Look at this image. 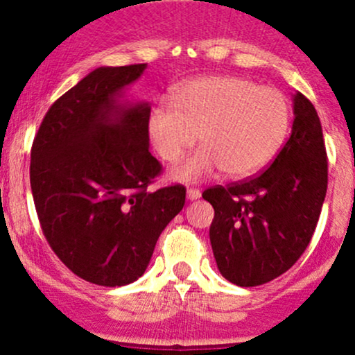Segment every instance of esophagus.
Listing matches in <instances>:
<instances>
[{
	"label": "esophagus",
	"instance_id": "esophagus-1",
	"mask_svg": "<svg viewBox=\"0 0 355 355\" xmlns=\"http://www.w3.org/2000/svg\"><path fill=\"white\" fill-rule=\"evenodd\" d=\"M202 197V191L198 190V189H189L187 190V198H189V200H197V198H200Z\"/></svg>",
	"mask_w": 355,
	"mask_h": 355
}]
</instances>
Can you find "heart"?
<instances>
[{"label": "heart", "mask_w": 355, "mask_h": 355, "mask_svg": "<svg viewBox=\"0 0 355 355\" xmlns=\"http://www.w3.org/2000/svg\"><path fill=\"white\" fill-rule=\"evenodd\" d=\"M291 123L288 101L279 89L242 76H198L158 100L148 133L162 160L175 164L197 144L203 148L170 170L178 182H198L220 170L247 178L274 160Z\"/></svg>", "instance_id": "b5f03b06"}]
</instances>
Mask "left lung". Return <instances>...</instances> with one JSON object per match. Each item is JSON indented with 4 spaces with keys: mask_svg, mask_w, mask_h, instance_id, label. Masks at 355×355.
I'll return each instance as SVG.
<instances>
[{
    "mask_svg": "<svg viewBox=\"0 0 355 355\" xmlns=\"http://www.w3.org/2000/svg\"><path fill=\"white\" fill-rule=\"evenodd\" d=\"M327 191L319 115L294 95L292 133L266 172L202 193L215 210L210 243L220 274L240 287L270 282L304 254Z\"/></svg>",
    "mask_w": 355,
    "mask_h": 355,
    "instance_id": "left-lung-1",
    "label": "left lung"
}]
</instances>
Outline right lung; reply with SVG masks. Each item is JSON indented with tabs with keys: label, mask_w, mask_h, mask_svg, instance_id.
I'll use <instances>...</instances> for the list:
<instances>
[{
	"label": "right lung",
	"mask_w": 355,
	"mask_h": 355,
	"mask_svg": "<svg viewBox=\"0 0 355 355\" xmlns=\"http://www.w3.org/2000/svg\"><path fill=\"white\" fill-rule=\"evenodd\" d=\"M146 63L100 67L44 115L30 182L40 225L73 274L103 287L144 275L155 243L185 205V187L148 190L162 165L148 152V103L121 100Z\"/></svg>",
	"instance_id": "1"
}]
</instances>
